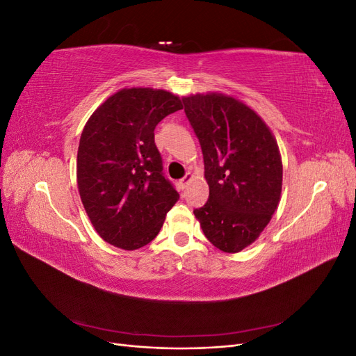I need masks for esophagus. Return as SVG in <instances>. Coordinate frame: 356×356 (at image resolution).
Wrapping results in <instances>:
<instances>
[{
	"instance_id": "34e87169",
	"label": "esophagus",
	"mask_w": 356,
	"mask_h": 356,
	"mask_svg": "<svg viewBox=\"0 0 356 356\" xmlns=\"http://www.w3.org/2000/svg\"><path fill=\"white\" fill-rule=\"evenodd\" d=\"M193 179V175L191 174H187L184 178H181L179 179V187L184 190V188H187V186H188V182Z\"/></svg>"
}]
</instances>
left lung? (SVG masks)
<instances>
[{"label":"left lung","mask_w":356,"mask_h":356,"mask_svg":"<svg viewBox=\"0 0 356 356\" xmlns=\"http://www.w3.org/2000/svg\"><path fill=\"white\" fill-rule=\"evenodd\" d=\"M182 102L209 186V199L195 215L213 246L239 252L260 236L281 200L277 143L263 118L233 96L197 93Z\"/></svg>","instance_id":"left-lung-1"}]
</instances>
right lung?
<instances>
[{
    "label": "right lung",
    "mask_w": 356,
    "mask_h": 356,
    "mask_svg": "<svg viewBox=\"0 0 356 356\" xmlns=\"http://www.w3.org/2000/svg\"><path fill=\"white\" fill-rule=\"evenodd\" d=\"M182 110L177 95L149 88L122 89L86 123L77 153L83 207L101 238L134 251L152 242L179 199L163 175L154 129Z\"/></svg>",
    "instance_id": "obj_1"
}]
</instances>
